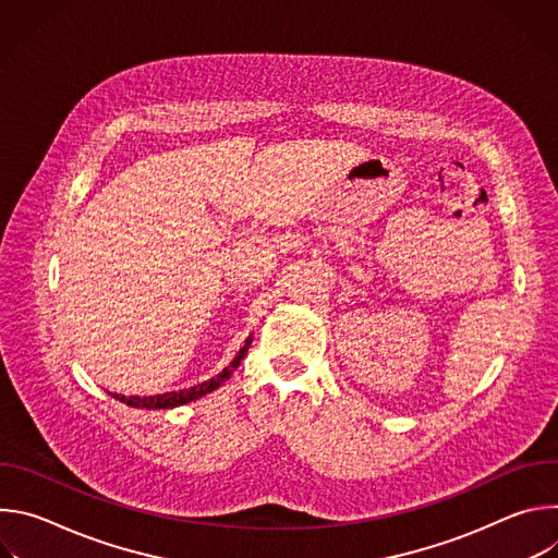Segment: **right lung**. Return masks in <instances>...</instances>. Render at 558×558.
I'll list each match as a JSON object with an SVG mask.
<instances>
[{"mask_svg": "<svg viewBox=\"0 0 558 558\" xmlns=\"http://www.w3.org/2000/svg\"><path fill=\"white\" fill-rule=\"evenodd\" d=\"M252 336L245 340V344H243V349L235 353V357L229 362V366H225L216 377H211V379H207V381H203V384H196V386H192V388H183V390H172V392H163V395H147V397H138V395H119V392H110L114 400H119V402H123V404H128V407H132V409H147V411H161V409H177V407H183V404H190V402H194V400H198V397H203V395H207V392H211V390H216L218 386H222L227 379H229V375L241 366V362H243V357L247 355V351H250V344H252Z\"/></svg>", "mask_w": 558, "mask_h": 558, "instance_id": "obj_1", "label": "right lung"}]
</instances>
